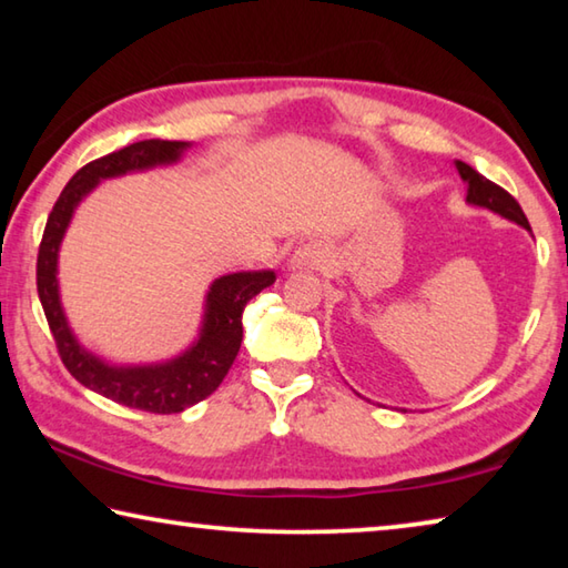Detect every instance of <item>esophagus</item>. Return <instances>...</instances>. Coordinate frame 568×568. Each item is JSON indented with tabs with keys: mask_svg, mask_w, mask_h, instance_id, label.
I'll return each mask as SVG.
<instances>
[{
	"mask_svg": "<svg viewBox=\"0 0 568 568\" xmlns=\"http://www.w3.org/2000/svg\"><path fill=\"white\" fill-rule=\"evenodd\" d=\"M328 250H325L321 243H303L301 247H295V253L291 255V265L293 271H321V267L328 263Z\"/></svg>",
	"mask_w": 568,
	"mask_h": 568,
	"instance_id": "1",
	"label": "esophagus"
}]
</instances>
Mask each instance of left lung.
<instances>
[{"instance_id":"1","label":"left lung","mask_w":568,"mask_h":568,"mask_svg":"<svg viewBox=\"0 0 568 568\" xmlns=\"http://www.w3.org/2000/svg\"><path fill=\"white\" fill-rule=\"evenodd\" d=\"M456 170H458L460 180L466 182V203L468 205L491 210V213L511 220V223L521 225L528 230V233H531L521 205H518L504 187H498L496 182L486 180L484 175H478L474 168L466 165V162H460V160H456Z\"/></svg>"}]
</instances>
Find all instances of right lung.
<instances>
[{
	"instance_id": "1",
	"label": "right lung",
	"mask_w": 568,
	"mask_h": 568,
	"mask_svg": "<svg viewBox=\"0 0 568 568\" xmlns=\"http://www.w3.org/2000/svg\"><path fill=\"white\" fill-rule=\"evenodd\" d=\"M190 148V142L142 140L84 165L67 182L47 217L37 255V293L67 371L84 388L128 408L150 413H180L217 390L243 341L245 305L263 287L275 283V271H243L215 277L205 293L197 338L182 353L160 363H110L84 348L67 321L57 277L60 247L74 210L102 180L175 165Z\"/></svg>"
}]
</instances>
